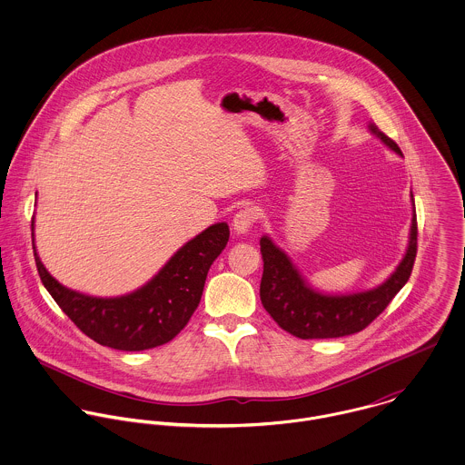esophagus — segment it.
I'll use <instances>...</instances> for the list:
<instances>
[{
  "label": "esophagus",
  "instance_id": "esophagus-1",
  "mask_svg": "<svg viewBox=\"0 0 465 465\" xmlns=\"http://www.w3.org/2000/svg\"><path fill=\"white\" fill-rule=\"evenodd\" d=\"M258 209L254 205H247L243 209H240L234 218H232V229L238 234H245L247 231H251V227L254 225V222L258 220Z\"/></svg>",
  "mask_w": 465,
  "mask_h": 465
}]
</instances>
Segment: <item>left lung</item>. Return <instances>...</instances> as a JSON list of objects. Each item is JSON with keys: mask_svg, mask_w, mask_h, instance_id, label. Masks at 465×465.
Listing matches in <instances>:
<instances>
[{"mask_svg": "<svg viewBox=\"0 0 465 465\" xmlns=\"http://www.w3.org/2000/svg\"><path fill=\"white\" fill-rule=\"evenodd\" d=\"M369 131L380 137L391 150L402 155L398 144L381 133L376 124H371ZM260 245L263 256L260 297L263 308L279 328L302 340L340 338L365 330L391 304L410 279L417 256V218L413 211L406 254L391 277L372 290L356 293H322L308 284L284 251H281L268 236L260 240Z\"/></svg>", "mask_w": 465, "mask_h": 465, "instance_id": "left-lung-1", "label": "left lung"}]
</instances>
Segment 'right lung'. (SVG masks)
Returning <instances> with one entry per match:
<instances>
[{"mask_svg":"<svg viewBox=\"0 0 465 465\" xmlns=\"http://www.w3.org/2000/svg\"><path fill=\"white\" fill-rule=\"evenodd\" d=\"M229 242V225L214 223L183 245L144 286L122 297H93L63 286L32 245L39 277L73 324L100 345L144 351L175 338L199 306L209 266Z\"/></svg>","mask_w":465,"mask_h":465,"instance_id":"obj_1","label":"right lung"}]
</instances>
